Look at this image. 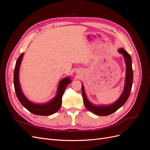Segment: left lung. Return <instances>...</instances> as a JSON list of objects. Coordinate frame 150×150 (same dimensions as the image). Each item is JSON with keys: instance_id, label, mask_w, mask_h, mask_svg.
I'll return each mask as SVG.
<instances>
[{"instance_id": "obj_1", "label": "left lung", "mask_w": 150, "mask_h": 150, "mask_svg": "<svg viewBox=\"0 0 150 150\" xmlns=\"http://www.w3.org/2000/svg\"><path fill=\"white\" fill-rule=\"evenodd\" d=\"M118 52L121 54L125 58V62L126 63V76L123 91L117 101L110 105H95L91 103L86 97L84 86L82 84V94L84 105L88 111L96 115L108 116L112 114L123 106L129 96L133 80L132 59L129 54L123 48H120Z\"/></svg>"}]
</instances>
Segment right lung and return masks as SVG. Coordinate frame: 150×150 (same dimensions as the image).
<instances>
[{
	"label": "right lung",
	"instance_id": "obj_1",
	"mask_svg": "<svg viewBox=\"0 0 150 150\" xmlns=\"http://www.w3.org/2000/svg\"><path fill=\"white\" fill-rule=\"evenodd\" d=\"M24 55V53H22L17 59L13 72V85L16 96L22 105L33 114L40 116L51 115L56 112L61 107L63 93L68 84L71 83V80L69 77L61 79L59 83L56 95L50 101L44 104H36L30 101L22 92L19 82V69Z\"/></svg>",
	"mask_w": 150,
	"mask_h": 150
}]
</instances>
